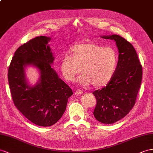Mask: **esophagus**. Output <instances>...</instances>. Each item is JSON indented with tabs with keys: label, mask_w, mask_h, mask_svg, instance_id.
Returning <instances> with one entry per match:
<instances>
[{
	"label": "esophagus",
	"mask_w": 153,
	"mask_h": 153,
	"mask_svg": "<svg viewBox=\"0 0 153 153\" xmlns=\"http://www.w3.org/2000/svg\"><path fill=\"white\" fill-rule=\"evenodd\" d=\"M83 93V92L81 91V90H76V91H75V94L76 95H81Z\"/></svg>",
	"instance_id": "34e87169"
}]
</instances>
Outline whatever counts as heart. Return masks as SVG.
<instances>
[{"instance_id": "heart-1", "label": "heart", "mask_w": 153, "mask_h": 153, "mask_svg": "<svg viewBox=\"0 0 153 153\" xmlns=\"http://www.w3.org/2000/svg\"><path fill=\"white\" fill-rule=\"evenodd\" d=\"M72 57L65 55L60 61L61 72L65 79L73 81L83 73L78 82L94 87L106 85L114 75L117 65V54L111 47H103L92 42L76 45L70 49Z\"/></svg>"}]
</instances>
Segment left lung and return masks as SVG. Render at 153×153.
Here are the masks:
<instances>
[{"label":"left lung","instance_id":"left-lung-1","mask_svg":"<svg viewBox=\"0 0 153 153\" xmlns=\"http://www.w3.org/2000/svg\"><path fill=\"white\" fill-rule=\"evenodd\" d=\"M101 37L115 41L119 56L111 81L92 93L96 99L93 114L100 122L112 124L122 119L134 107L142 83V66L134 48L126 39L115 34Z\"/></svg>","mask_w":153,"mask_h":153}]
</instances>
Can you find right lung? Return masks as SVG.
I'll return each mask as SVG.
<instances>
[{"label": "right lung", "instance_id": "obj_1", "mask_svg": "<svg viewBox=\"0 0 153 153\" xmlns=\"http://www.w3.org/2000/svg\"><path fill=\"white\" fill-rule=\"evenodd\" d=\"M51 38L37 37L15 51L8 68V82L15 106L31 122L52 126L62 117L72 89L59 77L51 65L54 57L48 45ZM32 65L40 73L38 83L30 86L25 68Z\"/></svg>", "mask_w": 153, "mask_h": 153}]
</instances>
